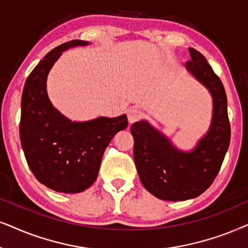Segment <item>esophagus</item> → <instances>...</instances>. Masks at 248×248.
<instances>
[{"label": "esophagus", "instance_id": "1", "mask_svg": "<svg viewBox=\"0 0 248 248\" xmlns=\"http://www.w3.org/2000/svg\"><path fill=\"white\" fill-rule=\"evenodd\" d=\"M141 117V113L140 111L138 110V108H130V110H128V121H129V124H134V122L138 121Z\"/></svg>", "mask_w": 248, "mask_h": 248}]
</instances>
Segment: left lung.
Returning a JSON list of instances; mask_svg holds the SVG:
<instances>
[{
	"mask_svg": "<svg viewBox=\"0 0 248 248\" xmlns=\"http://www.w3.org/2000/svg\"><path fill=\"white\" fill-rule=\"evenodd\" d=\"M189 74L212 96V119L207 133L190 151L179 150L169 137L146 120L131 124L134 160L143 186L164 201L195 199L211 186L219 173L230 143L227 95L220 78L204 55L189 47Z\"/></svg>",
	"mask_w": 248,
	"mask_h": 248,
	"instance_id": "obj_1",
	"label": "left lung"
}]
</instances>
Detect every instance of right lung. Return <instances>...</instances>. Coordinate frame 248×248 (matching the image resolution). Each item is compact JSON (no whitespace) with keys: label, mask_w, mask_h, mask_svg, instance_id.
<instances>
[{"label":"right lung","mask_w":248,"mask_h":248,"mask_svg":"<svg viewBox=\"0 0 248 248\" xmlns=\"http://www.w3.org/2000/svg\"><path fill=\"white\" fill-rule=\"evenodd\" d=\"M90 42H67L39 61L25 82L21 97L20 140L26 160L39 183L59 193L76 194L96 180L105 148L118 131L126 129L127 115L71 121L53 107L46 80L62 52Z\"/></svg>","instance_id":"1"}]
</instances>
